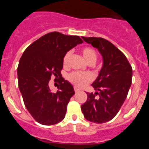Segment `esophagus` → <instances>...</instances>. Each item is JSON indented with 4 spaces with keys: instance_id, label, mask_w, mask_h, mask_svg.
Here are the masks:
<instances>
[{
    "instance_id": "1",
    "label": "esophagus",
    "mask_w": 149,
    "mask_h": 149,
    "mask_svg": "<svg viewBox=\"0 0 149 149\" xmlns=\"http://www.w3.org/2000/svg\"><path fill=\"white\" fill-rule=\"evenodd\" d=\"M74 92H75V93H78L79 91H80V89H77V87H74Z\"/></svg>"
}]
</instances>
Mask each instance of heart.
Here are the masks:
<instances>
[{
    "instance_id": "b5f03b06",
    "label": "heart",
    "mask_w": 149,
    "mask_h": 149,
    "mask_svg": "<svg viewBox=\"0 0 149 149\" xmlns=\"http://www.w3.org/2000/svg\"><path fill=\"white\" fill-rule=\"evenodd\" d=\"M81 53L84 56V59L89 64L94 65L98 59V55L96 51L90 47H84L81 49ZM72 55V51H67L63 58V65L64 67H67L69 63V59ZM67 79L74 86L78 87L84 86L86 84L91 81V76L89 74L82 73V72H71L67 76Z\"/></svg>"
}]
</instances>
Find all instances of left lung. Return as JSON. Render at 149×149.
I'll list each match as a JSON object with an SVG mask.
<instances>
[{"mask_svg": "<svg viewBox=\"0 0 149 149\" xmlns=\"http://www.w3.org/2000/svg\"><path fill=\"white\" fill-rule=\"evenodd\" d=\"M82 38L99 51L104 64L98 77L92 84L99 93H86L87 100L81 106V110L89 122L104 123L113 119L127 98L132 81V67L125 55L108 40Z\"/></svg>", "mask_w": 149, "mask_h": 149, "instance_id": "left-lung-1", "label": "left lung"}]
</instances>
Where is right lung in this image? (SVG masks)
I'll list each match as a JSON object with an SVG mask.
<instances>
[{
    "instance_id": "obj_1",
    "label": "right lung",
    "mask_w": 149,
    "mask_h": 149,
    "mask_svg": "<svg viewBox=\"0 0 149 149\" xmlns=\"http://www.w3.org/2000/svg\"><path fill=\"white\" fill-rule=\"evenodd\" d=\"M82 42L78 36L51 32L24 51L18 66V87L26 108L39 124L52 125L65 118L74 91L62 77L63 58L67 51ZM52 77L61 79L56 93H51L48 85Z\"/></svg>"
}]
</instances>
